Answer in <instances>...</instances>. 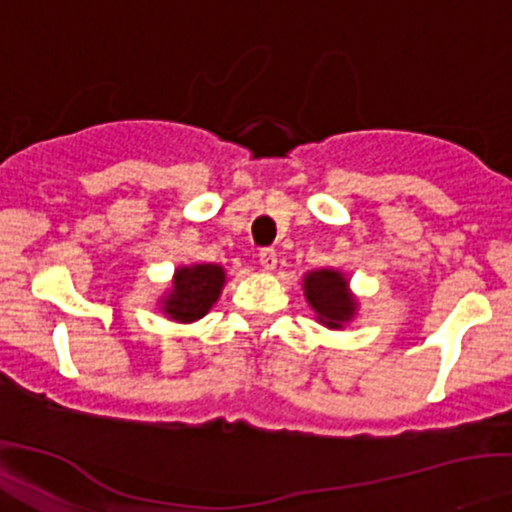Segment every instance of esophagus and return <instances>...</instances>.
Returning <instances> with one entry per match:
<instances>
[{
    "label": "esophagus",
    "instance_id": "34e87169",
    "mask_svg": "<svg viewBox=\"0 0 512 512\" xmlns=\"http://www.w3.org/2000/svg\"><path fill=\"white\" fill-rule=\"evenodd\" d=\"M276 262H279V257H276V250L274 248H262L260 250V264L264 269H276Z\"/></svg>",
    "mask_w": 512,
    "mask_h": 512
}]
</instances>
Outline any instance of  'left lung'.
Wrapping results in <instances>:
<instances>
[{"instance_id": "left-lung-1", "label": "left lung", "mask_w": 512, "mask_h": 512, "mask_svg": "<svg viewBox=\"0 0 512 512\" xmlns=\"http://www.w3.org/2000/svg\"><path fill=\"white\" fill-rule=\"evenodd\" d=\"M305 295L312 310L317 312L319 322L331 326V329H338L355 312V300L346 291V279L331 269L307 274Z\"/></svg>"}]
</instances>
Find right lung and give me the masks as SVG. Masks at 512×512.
<instances>
[{"mask_svg": "<svg viewBox=\"0 0 512 512\" xmlns=\"http://www.w3.org/2000/svg\"><path fill=\"white\" fill-rule=\"evenodd\" d=\"M224 279V269L217 264H195V267L178 269L174 293L164 303V312L178 322H195L205 317L212 303H217Z\"/></svg>", "mask_w": 512, "mask_h": 512, "instance_id": "add662e5", "label": "right lung"}]
</instances>
